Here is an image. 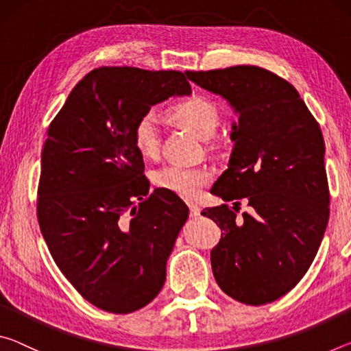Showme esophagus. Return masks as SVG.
Masks as SVG:
<instances>
[{
    "label": "esophagus",
    "mask_w": 351,
    "mask_h": 351,
    "mask_svg": "<svg viewBox=\"0 0 351 351\" xmlns=\"http://www.w3.org/2000/svg\"><path fill=\"white\" fill-rule=\"evenodd\" d=\"M187 204H189V209H190V215H192L193 218H197L199 215V212H201L199 206L195 204V203H187Z\"/></svg>",
    "instance_id": "34e87169"
}]
</instances>
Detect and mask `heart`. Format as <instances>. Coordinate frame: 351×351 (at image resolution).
<instances>
[{
	"mask_svg": "<svg viewBox=\"0 0 351 351\" xmlns=\"http://www.w3.org/2000/svg\"><path fill=\"white\" fill-rule=\"evenodd\" d=\"M169 117L178 127L197 136L201 141L210 139L219 125L218 106L212 100L193 96L181 100L169 110ZM134 147L142 156L153 158L159 150V125L153 112H145L133 128ZM153 184L182 198H193L210 182L212 175L204 169H189L182 165H165L154 171Z\"/></svg>",
	"mask_w": 351,
	"mask_h": 351,
	"instance_id": "obj_1",
	"label": "heart"
}]
</instances>
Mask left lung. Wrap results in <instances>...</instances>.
<instances>
[{
    "instance_id": "8db88e82",
    "label": "left lung",
    "mask_w": 351,
    "mask_h": 351,
    "mask_svg": "<svg viewBox=\"0 0 351 351\" xmlns=\"http://www.w3.org/2000/svg\"><path fill=\"white\" fill-rule=\"evenodd\" d=\"M186 74L239 116L228 169L210 190L234 201V210L228 204L203 210L223 232L210 252L213 277L241 304H269L300 282L324 239L330 195L322 132L295 88L263 68ZM243 197L250 212L237 219Z\"/></svg>"
}]
</instances>
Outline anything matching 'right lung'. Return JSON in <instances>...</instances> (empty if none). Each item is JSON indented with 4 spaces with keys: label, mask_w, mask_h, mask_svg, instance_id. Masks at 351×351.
<instances>
[{
    "label": "right lung",
    "mask_w": 351,
    "mask_h": 351,
    "mask_svg": "<svg viewBox=\"0 0 351 351\" xmlns=\"http://www.w3.org/2000/svg\"><path fill=\"white\" fill-rule=\"evenodd\" d=\"M190 93L180 71L97 68L77 83L47 128L41 234L64 277L100 310L133 313L164 287L189 207L165 190L148 195L133 128L153 105Z\"/></svg>",
    "instance_id": "add662e5"
}]
</instances>
